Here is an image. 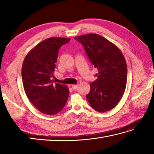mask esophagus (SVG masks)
Wrapping results in <instances>:
<instances>
[{"instance_id": "34e87169", "label": "esophagus", "mask_w": 154, "mask_h": 154, "mask_svg": "<svg viewBox=\"0 0 154 154\" xmlns=\"http://www.w3.org/2000/svg\"><path fill=\"white\" fill-rule=\"evenodd\" d=\"M78 87H79V85H71L72 89H73V90H76L77 88H78Z\"/></svg>"}]
</instances>
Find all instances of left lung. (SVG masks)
<instances>
[{
    "label": "left lung",
    "instance_id": "8db88e82",
    "mask_svg": "<svg viewBox=\"0 0 154 154\" xmlns=\"http://www.w3.org/2000/svg\"><path fill=\"white\" fill-rule=\"evenodd\" d=\"M83 45L91 63L97 68V79L90 84L86 98L99 112L110 110L119 103L125 91L127 65L122 52L106 38L96 34L75 37Z\"/></svg>",
    "mask_w": 154,
    "mask_h": 154
}]
</instances>
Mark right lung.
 <instances>
[{
	"mask_svg": "<svg viewBox=\"0 0 154 154\" xmlns=\"http://www.w3.org/2000/svg\"><path fill=\"white\" fill-rule=\"evenodd\" d=\"M69 41V38H48L35 45L23 62L22 79L25 93L39 111L48 115L60 112L69 94L66 85L54 81L58 51Z\"/></svg>",
	"mask_w": 154,
	"mask_h": 154,
	"instance_id": "right-lung-1",
	"label": "right lung"
}]
</instances>
